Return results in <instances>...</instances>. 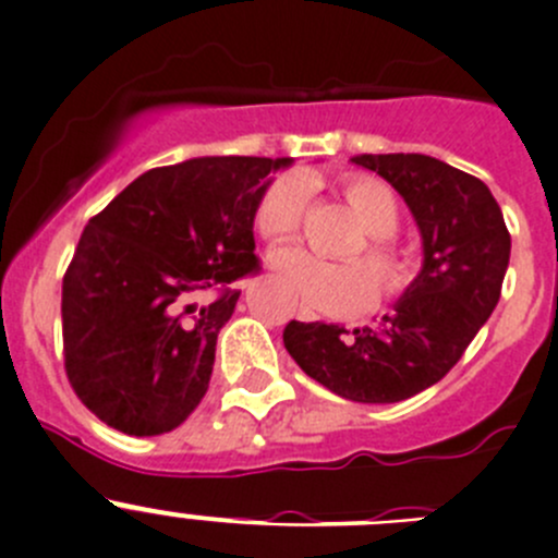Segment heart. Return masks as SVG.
Returning <instances> with one entry per match:
<instances>
[{
  "instance_id": "heart-1",
  "label": "heart",
  "mask_w": 558,
  "mask_h": 558,
  "mask_svg": "<svg viewBox=\"0 0 558 558\" xmlns=\"http://www.w3.org/2000/svg\"><path fill=\"white\" fill-rule=\"evenodd\" d=\"M345 202L367 231L365 256L377 269L384 291L395 294L405 286L403 258L395 253L387 236L398 229V204L387 185L371 177H354L345 182ZM311 182L302 174H286L267 187L256 207V229L264 240L286 242L300 231L305 218ZM278 283L305 307L327 316H354L376 300V276L362 262H322L300 247H283L269 258Z\"/></svg>"
}]
</instances>
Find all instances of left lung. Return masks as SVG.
I'll return each instance as SVG.
<instances>
[{
	"mask_svg": "<svg viewBox=\"0 0 558 558\" xmlns=\"http://www.w3.org/2000/svg\"><path fill=\"white\" fill-rule=\"evenodd\" d=\"M409 207L423 269L378 327L291 322L286 351L329 392L398 403L434 387L494 313L510 264V231L485 182L428 155H356Z\"/></svg>",
	"mask_w": 558,
	"mask_h": 558,
	"instance_id": "8db88e82",
	"label": "left lung"
}]
</instances>
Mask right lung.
I'll return each mask as SVG.
<instances>
[{
  "label": "right lung",
  "instance_id": "obj_1",
  "mask_svg": "<svg viewBox=\"0 0 558 558\" xmlns=\"http://www.w3.org/2000/svg\"><path fill=\"white\" fill-rule=\"evenodd\" d=\"M291 163L213 155L149 169L86 223L62 280V340L97 420L160 436L202 403L240 291L198 296L256 267V207Z\"/></svg>",
  "mask_w": 558,
  "mask_h": 558
}]
</instances>
